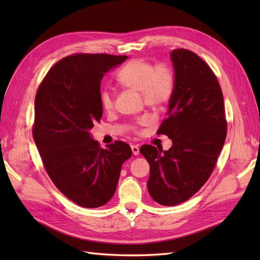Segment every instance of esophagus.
<instances>
[{"instance_id":"obj_1","label":"esophagus","mask_w":260,"mask_h":260,"mask_svg":"<svg viewBox=\"0 0 260 260\" xmlns=\"http://www.w3.org/2000/svg\"><path fill=\"white\" fill-rule=\"evenodd\" d=\"M131 149L133 155H139L140 153V147L138 145H131Z\"/></svg>"}]
</instances>
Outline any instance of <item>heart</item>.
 Wrapping results in <instances>:
<instances>
[{
  "label": "heart",
  "instance_id": "obj_1",
  "mask_svg": "<svg viewBox=\"0 0 260 260\" xmlns=\"http://www.w3.org/2000/svg\"><path fill=\"white\" fill-rule=\"evenodd\" d=\"M116 78L125 88L140 91L144 104L155 109L168 103L176 88L175 69L167 61L154 64L142 58L132 59L120 68ZM100 101L105 111H112L115 106L114 92L111 89H103L100 93ZM149 120L148 116L139 117L130 124V130L140 133L141 128Z\"/></svg>",
  "mask_w": 260,
  "mask_h": 260
}]
</instances>
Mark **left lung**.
<instances>
[{
	"label": "left lung",
	"mask_w": 260,
	"mask_h": 260,
	"mask_svg": "<svg viewBox=\"0 0 260 260\" xmlns=\"http://www.w3.org/2000/svg\"><path fill=\"white\" fill-rule=\"evenodd\" d=\"M176 88L158 135L172 141L168 151L142 145L149 164L147 190L164 206L187 201L206 183L226 137L223 95L217 77L198 54L171 52Z\"/></svg>",
	"instance_id": "left-lung-1"
}]
</instances>
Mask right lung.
Wrapping results in <instances>:
<instances>
[{"label": "right lung", "instance_id": "right-lung-1", "mask_svg": "<svg viewBox=\"0 0 260 260\" xmlns=\"http://www.w3.org/2000/svg\"><path fill=\"white\" fill-rule=\"evenodd\" d=\"M127 55L76 53L57 61L36 94L32 136L43 166L58 190L77 205L96 208L113 198L129 144L102 148L90 130L103 115L101 81Z\"/></svg>", "mask_w": 260, "mask_h": 260}]
</instances>
